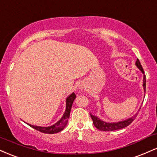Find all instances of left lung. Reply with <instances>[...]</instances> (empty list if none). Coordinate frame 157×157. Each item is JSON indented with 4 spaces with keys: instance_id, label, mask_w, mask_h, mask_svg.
<instances>
[{
    "instance_id": "obj_1",
    "label": "left lung",
    "mask_w": 157,
    "mask_h": 157,
    "mask_svg": "<svg viewBox=\"0 0 157 157\" xmlns=\"http://www.w3.org/2000/svg\"><path fill=\"white\" fill-rule=\"evenodd\" d=\"M136 66L140 69L141 71H143V69L142 66H141L140 62L138 58L137 59V61H136ZM145 83H146V80H145V75L143 76V89H144V91L145 93ZM138 113H137L135 116H133L132 118H128V119L122 121H119V122H116V123H107L103 121L100 120L99 118L97 116H94L90 113V117H91L92 120H93V123L95 126L96 128H97L99 130H101V131H115V130H118V129H123V128H125L127 126H129L132 122L135 120V118L137 117Z\"/></svg>"
}]
</instances>
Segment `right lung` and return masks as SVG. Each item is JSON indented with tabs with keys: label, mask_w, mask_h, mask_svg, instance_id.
Segmentation results:
<instances>
[{
	"label": "right lung",
	"mask_w": 157,
	"mask_h": 157,
	"mask_svg": "<svg viewBox=\"0 0 157 157\" xmlns=\"http://www.w3.org/2000/svg\"><path fill=\"white\" fill-rule=\"evenodd\" d=\"M76 98V95L75 93H72L70 96H69L67 98V104H66V110L65 113H63V116H62V118L58 121V122H56V124L50 126H33L31 124H28L30 126H31L32 128L35 129L36 130L41 132L45 133V134H55L58 133L59 132L62 131L64 129L66 126H67L68 123V119L69 118V115H70V111L71 106H72V104L74 100Z\"/></svg>",
	"instance_id": "add662e5"
}]
</instances>
